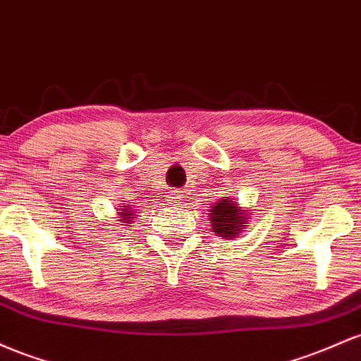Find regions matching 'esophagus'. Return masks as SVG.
I'll list each match as a JSON object with an SVG mask.
<instances>
[{
    "instance_id": "1",
    "label": "esophagus",
    "mask_w": 361,
    "mask_h": 361,
    "mask_svg": "<svg viewBox=\"0 0 361 361\" xmlns=\"http://www.w3.org/2000/svg\"><path fill=\"white\" fill-rule=\"evenodd\" d=\"M169 201H170V204H172V206H176V204H179V202L182 201V196H180L179 192H173L172 196L169 197Z\"/></svg>"
}]
</instances>
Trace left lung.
Here are the masks:
<instances>
[{
  "mask_svg": "<svg viewBox=\"0 0 361 361\" xmlns=\"http://www.w3.org/2000/svg\"><path fill=\"white\" fill-rule=\"evenodd\" d=\"M208 214L213 232L224 238H230V240L237 237L240 232H244V228L247 226L245 224L249 221L244 209L232 197L214 202V206L209 209Z\"/></svg>",
  "mask_w": 361,
  "mask_h": 361,
  "instance_id": "obj_1",
  "label": "left lung"
}]
</instances>
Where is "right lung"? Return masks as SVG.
<instances>
[{
  "label": "right lung",
  "mask_w": 361,
  "mask_h": 361,
  "mask_svg": "<svg viewBox=\"0 0 361 361\" xmlns=\"http://www.w3.org/2000/svg\"><path fill=\"white\" fill-rule=\"evenodd\" d=\"M117 212H119V214H121V224H131V218L135 216V213H133V209H131V204H124V206H121L119 209H117ZM129 226V225H128Z\"/></svg>",
  "instance_id": "add662e5"
}]
</instances>
